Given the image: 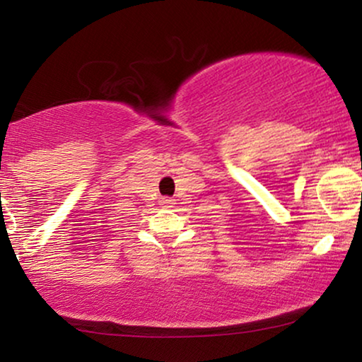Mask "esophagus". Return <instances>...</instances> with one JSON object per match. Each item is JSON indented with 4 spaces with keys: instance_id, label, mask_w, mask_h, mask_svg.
<instances>
[{
    "instance_id": "esophagus-1",
    "label": "esophagus",
    "mask_w": 362,
    "mask_h": 362,
    "mask_svg": "<svg viewBox=\"0 0 362 362\" xmlns=\"http://www.w3.org/2000/svg\"><path fill=\"white\" fill-rule=\"evenodd\" d=\"M161 204L165 207H171L173 204H175V199H171V197H163Z\"/></svg>"
}]
</instances>
